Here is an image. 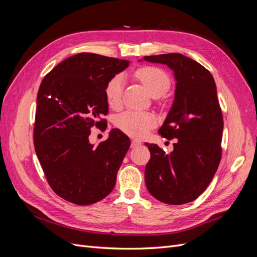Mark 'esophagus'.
I'll return each instance as SVG.
<instances>
[{"label":"esophagus","mask_w":257,"mask_h":257,"mask_svg":"<svg viewBox=\"0 0 257 257\" xmlns=\"http://www.w3.org/2000/svg\"><path fill=\"white\" fill-rule=\"evenodd\" d=\"M142 145V143L139 141H136V139H134V141H132V144H131V147L132 148H137Z\"/></svg>","instance_id":"34e87169"}]
</instances>
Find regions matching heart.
Listing matches in <instances>:
<instances>
[{
	"label": "heart",
	"mask_w": 257,
	"mask_h": 257,
	"mask_svg": "<svg viewBox=\"0 0 257 257\" xmlns=\"http://www.w3.org/2000/svg\"><path fill=\"white\" fill-rule=\"evenodd\" d=\"M135 76L152 97H161L169 90L172 80L169 75L160 67L145 66L136 71ZM123 90L122 75H114L105 85V98L110 108H119ZM115 126L131 137H142L154 124L153 116L147 112L125 111L116 116Z\"/></svg>",
	"instance_id": "b5f03b06"
}]
</instances>
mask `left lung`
<instances>
[{
  "label": "left lung",
  "instance_id": "left-lung-1",
  "mask_svg": "<svg viewBox=\"0 0 257 257\" xmlns=\"http://www.w3.org/2000/svg\"><path fill=\"white\" fill-rule=\"evenodd\" d=\"M144 60L166 64L177 81L174 104L159 130L162 137L177 142L169 154L145 144L151 154L145 169L147 189L162 203H190L207 189L222 157L223 115L215 82L208 69L180 53Z\"/></svg>",
  "mask_w": 257,
  "mask_h": 257
}]
</instances>
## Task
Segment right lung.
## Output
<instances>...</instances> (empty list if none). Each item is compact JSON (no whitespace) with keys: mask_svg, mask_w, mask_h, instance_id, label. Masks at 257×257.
<instances>
[{"mask_svg":"<svg viewBox=\"0 0 257 257\" xmlns=\"http://www.w3.org/2000/svg\"><path fill=\"white\" fill-rule=\"evenodd\" d=\"M128 64L127 60L81 52L62 61L40 85L35 152L50 188L69 203L94 204L114 188L130 138L113 128L108 139L94 146L89 135L93 126L106 130L105 85Z\"/></svg>","mask_w":257,"mask_h":257,"instance_id":"add662e5","label":"right lung"}]
</instances>
